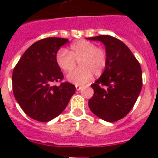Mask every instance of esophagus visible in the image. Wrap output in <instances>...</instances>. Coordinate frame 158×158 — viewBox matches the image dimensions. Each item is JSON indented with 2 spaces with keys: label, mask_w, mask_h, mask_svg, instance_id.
<instances>
[{
  "label": "esophagus",
  "mask_w": 158,
  "mask_h": 158,
  "mask_svg": "<svg viewBox=\"0 0 158 158\" xmlns=\"http://www.w3.org/2000/svg\"><path fill=\"white\" fill-rule=\"evenodd\" d=\"M75 88H76V89H77V90H80V89L84 88V86H82V85H76Z\"/></svg>",
  "instance_id": "34e87169"
}]
</instances>
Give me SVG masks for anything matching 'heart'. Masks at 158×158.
Wrapping results in <instances>:
<instances>
[{
	"label": "heart",
	"instance_id": "obj_1",
	"mask_svg": "<svg viewBox=\"0 0 158 158\" xmlns=\"http://www.w3.org/2000/svg\"><path fill=\"white\" fill-rule=\"evenodd\" d=\"M56 65L62 71L69 73L79 61V69L68 76L69 81L75 85H85L92 79L93 73H103L107 64V54L104 49L88 40H79L70 45L69 52L60 48L55 56Z\"/></svg>",
	"mask_w": 158,
	"mask_h": 158
}]
</instances>
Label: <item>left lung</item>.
Instances as JSON below:
<instances>
[{
  "label": "left lung",
  "instance_id": "8db88e82",
  "mask_svg": "<svg viewBox=\"0 0 158 158\" xmlns=\"http://www.w3.org/2000/svg\"><path fill=\"white\" fill-rule=\"evenodd\" d=\"M102 41L106 46V69L91 85L94 95L89 107L95 115L107 122H115L130 112L142 88L139 62L127 45L110 35L88 38Z\"/></svg>",
  "mask_w": 158,
  "mask_h": 158
}]
</instances>
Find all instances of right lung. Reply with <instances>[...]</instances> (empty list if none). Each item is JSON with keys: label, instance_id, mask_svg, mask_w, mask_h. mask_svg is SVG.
<instances>
[{"label": "right lung", "instance_id": "add662e5", "mask_svg": "<svg viewBox=\"0 0 158 158\" xmlns=\"http://www.w3.org/2000/svg\"><path fill=\"white\" fill-rule=\"evenodd\" d=\"M69 40L50 37L27 49L12 72V90L23 112L39 122H48L62 113L75 93V86L62 82L63 73L55 61L56 52ZM59 82V86H52Z\"/></svg>", "mask_w": 158, "mask_h": 158}]
</instances>
